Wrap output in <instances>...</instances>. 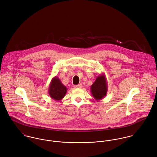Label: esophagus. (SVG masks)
<instances>
[{
  "label": "esophagus",
  "instance_id": "1",
  "mask_svg": "<svg viewBox=\"0 0 157 157\" xmlns=\"http://www.w3.org/2000/svg\"><path fill=\"white\" fill-rule=\"evenodd\" d=\"M75 88H81L82 87V84H79L77 85H74V86Z\"/></svg>",
  "mask_w": 157,
  "mask_h": 157
}]
</instances>
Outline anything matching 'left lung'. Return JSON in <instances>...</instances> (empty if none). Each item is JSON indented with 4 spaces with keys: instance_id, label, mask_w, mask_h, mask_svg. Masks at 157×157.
<instances>
[{
    "instance_id": "1",
    "label": "left lung",
    "mask_w": 157,
    "mask_h": 157,
    "mask_svg": "<svg viewBox=\"0 0 157 157\" xmlns=\"http://www.w3.org/2000/svg\"><path fill=\"white\" fill-rule=\"evenodd\" d=\"M108 82L106 76L104 74H100L97 78L95 81L90 86V92L95 98L98 101L103 99L108 92Z\"/></svg>"
}]
</instances>
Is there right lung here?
Returning a JSON list of instances; mask_svg holds the SVG:
<instances>
[{
	"label": "right lung",
	"instance_id": "right-lung-1",
	"mask_svg": "<svg viewBox=\"0 0 157 157\" xmlns=\"http://www.w3.org/2000/svg\"><path fill=\"white\" fill-rule=\"evenodd\" d=\"M67 92V88L64 86L57 76L53 77L49 86L48 94L56 101L61 100Z\"/></svg>",
	"mask_w": 157,
	"mask_h": 157
}]
</instances>
